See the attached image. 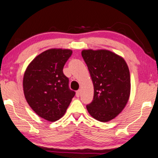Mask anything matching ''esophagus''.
Here are the masks:
<instances>
[{"label":"esophagus","instance_id":"obj_1","mask_svg":"<svg viewBox=\"0 0 158 158\" xmlns=\"http://www.w3.org/2000/svg\"><path fill=\"white\" fill-rule=\"evenodd\" d=\"M76 96H77V97H79V96H80V90L77 91V92H76Z\"/></svg>","mask_w":158,"mask_h":158}]
</instances>
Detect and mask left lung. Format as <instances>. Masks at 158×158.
<instances>
[{"mask_svg":"<svg viewBox=\"0 0 158 158\" xmlns=\"http://www.w3.org/2000/svg\"><path fill=\"white\" fill-rule=\"evenodd\" d=\"M81 55L94 84V99L87 110L98 121H110L123 110L130 97L128 64L121 56L107 49H83Z\"/></svg>","mask_w":158,"mask_h":158,"instance_id":"1","label":"left lung"}]
</instances>
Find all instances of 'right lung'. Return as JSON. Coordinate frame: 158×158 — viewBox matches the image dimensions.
Instances as JSON below:
<instances>
[{"label": "right lung", "mask_w": 158, "mask_h": 158, "mask_svg": "<svg viewBox=\"0 0 158 158\" xmlns=\"http://www.w3.org/2000/svg\"><path fill=\"white\" fill-rule=\"evenodd\" d=\"M72 54L69 49H49L35 56L25 71V99L35 114L46 121L60 119L75 95L63 74V67Z\"/></svg>", "instance_id": "right-lung-1"}]
</instances>
